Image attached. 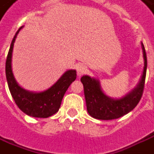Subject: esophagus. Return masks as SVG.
Returning <instances> with one entry per match:
<instances>
[{"mask_svg":"<svg viewBox=\"0 0 154 154\" xmlns=\"http://www.w3.org/2000/svg\"><path fill=\"white\" fill-rule=\"evenodd\" d=\"M76 70H77V75H78V76H81V75H85L87 72V67L84 64H79L77 66Z\"/></svg>","mask_w":154,"mask_h":154,"instance_id":"obj_1","label":"esophagus"}]
</instances>
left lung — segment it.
Here are the masks:
<instances>
[{"label": "left lung", "instance_id": "obj_1", "mask_svg": "<svg viewBox=\"0 0 154 154\" xmlns=\"http://www.w3.org/2000/svg\"><path fill=\"white\" fill-rule=\"evenodd\" d=\"M142 46L144 57V70L142 79L137 88L122 98L112 99L108 97L102 91L98 80L91 79L87 75L81 77L80 80L84 86L86 108L91 117L103 120L120 118L133 110L140 102L145 85L147 65V54L142 43Z\"/></svg>", "mask_w": 154, "mask_h": 154}]
</instances>
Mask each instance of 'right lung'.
<instances>
[{
  "label": "right lung",
  "instance_id": "obj_1",
  "mask_svg": "<svg viewBox=\"0 0 154 154\" xmlns=\"http://www.w3.org/2000/svg\"><path fill=\"white\" fill-rule=\"evenodd\" d=\"M21 28L16 32L12 39L6 61V76L8 87L15 103L21 111L35 118H48L59 110L66 91L76 79V71L69 70L65 72L55 85L43 92L35 93L21 88L13 77L11 65L14 41Z\"/></svg>",
  "mask_w": 154,
  "mask_h": 154
}]
</instances>
